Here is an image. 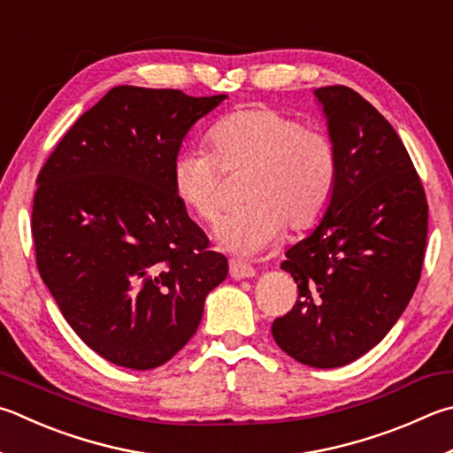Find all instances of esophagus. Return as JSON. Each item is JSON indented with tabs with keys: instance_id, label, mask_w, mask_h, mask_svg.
Returning a JSON list of instances; mask_svg holds the SVG:
<instances>
[{
	"instance_id": "esophagus-1",
	"label": "esophagus",
	"mask_w": 453,
	"mask_h": 453,
	"mask_svg": "<svg viewBox=\"0 0 453 453\" xmlns=\"http://www.w3.org/2000/svg\"><path fill=\"white\" fill-rule=\"evenodd\" d=\"M229 275H232V279H251L255 277V269L251 265H248V263H242V261H229Z\"/></svg>"
}]
</instances>
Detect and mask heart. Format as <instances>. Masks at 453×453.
I'll list each match as a JSON object with an SVG mask.
<instances>
[{
    "mask_svg": "<svg viewBox=\"0 0 453 453\" xmlns=\"http://www.w3.org/2000/svg\"><path fill=\"white\" fill-rule=\"evenodd\" d=\"M213 154L188 146L172 162V188L200 221H216L221 208V170L250 166L243 208L219 221L221 250L257 257L281 240L287 224L307 227L331 202L336 148L323 130L301 127L289 114L265 106L240 109L210 130Z\"/></svg>",
    "mask_w": 453,
    "mask_h": 453,
    "instance_id": "heart-1",
    "label": "heart"
}]
</instances>
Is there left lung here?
I'll list each match as a JSON object with an SVG mask.
<instances>
[{
  "label": "left lung",
  "mask_w": 453,
  "mask_h": 453,
  "mask_svg": "<svg viewBox=\"0 0 453 453\" xmlns=\"http://www.w3.org/2000/svg\"><path fill=\"white\" fill-rule=\"evenodd\" d=\"M336 148V184L323 218L285 251L299 301L275 319L279 349L336 368L374 349L420 281L427 202L392 125L349 87L315 88Z\"/></svg>",
  "instance_id": "left-lung-1"
}]
</instances>
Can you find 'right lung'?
<instances>
[{
    "label": "right lung",
    "mask_w": 453,
    "mask_h": 453,
    "mask_svg": "<svg viewBox=\"0 0 453 453\" xmlns=\"http://www.w3.org/2000/svg\"><path fill=\"white\" fill-rule=\"evenodd\" d=\"M226 98L114 87L39 172L31 218L41 279L81 341L112 365L168 363L227 275L172 188L184 138Z\"/></svg>",
    "instance_id": "obj_1"
}]
</instances>
